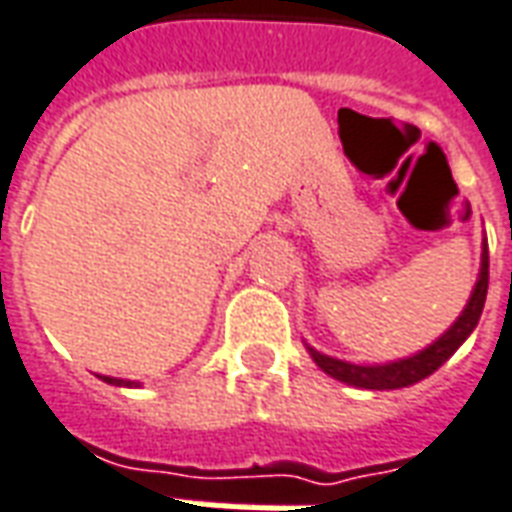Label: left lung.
I'll return each mask as SVG.
<instances>
[{"label": "left lung", "instance_id": "obj_1", "mask_svg": "<svg viewBox=\"0 0 512 512\" xmlns=\"http://www.w3.org/2000/svg\"><path fill=\"white\" fill-rule=\"evenodd\" d=\"M485 295H488V242L482 245V267L480 278L474 284V292H471L469 303L460 311V317L452 322L444 336H438L436 342L430 347H424L411 358H400V361H391V364H347V361H339V358H331V355L317 353L314 347H308V353L314 358V364L320 366L322 372H328L331 378L342 380L347 386H355V389H402V386H413L419 383L427 375H433L438 366L447 361L449 355L458 350L460 344L469 339V333L477 328L480 322L482 306H485Z\"/></svg>", "mask_w": 512, "mask_h": 512}]
</instances>
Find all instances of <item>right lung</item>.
Returning <instances> with one entry per match:
<instances>
[{
  "instance_id": "obj_1",
  "label": "right lung",
  "mask_w": 512,
  "mask_h": 512,
  "mask_svg": "<svg viewBox=\"0 0 512 512\" xmlns=\"http://www.w3.org/2000/svg\"><path fill=\"white\" fill-rule=\"evenodd\" d=\"M104 383H112V386H126V389H134V386H140V383H134V380H121V378H107V375H99Z\"/></svg>"
}]
</instances>
